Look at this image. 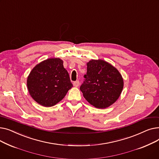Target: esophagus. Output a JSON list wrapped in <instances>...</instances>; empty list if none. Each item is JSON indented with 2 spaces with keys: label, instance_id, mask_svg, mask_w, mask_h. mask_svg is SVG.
<instances>
[{
  "label": "esophagus",
  "instance_id": "1",
  "mask_svg": "<svg viewBox=\"0 0 159 159\" xmlns=\"http://www.w3.org/2000/svg\"><path fill=\"white\" fill-rule=\"evenodd\" d=\"M73 86H74L75 87H78V86H79V84H80V82H79V80H76V81L73 82Z\"/></svg>",
  "mask_w": 159,
  "mask_h": 159
}]
</instances>
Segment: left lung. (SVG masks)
Masks as SVG:
<instances>
[{
    "instance_id": "8db88e82",
    "label": "left lung",
    "mask_w": 159,
    "mask_h": 159,
    "mask_svg": "<svg viewBox=\"0 0 159 159\" xmlns=\"http://www.w3.org/2000/svg\"><path fill=\"white\" fill-rule=\"evenodd\" d=\"M80 87L83 96L92 106L104 109L120 97L124 86L121 74L114 66L103 60H91Z\"/></svg>"
}]
</instances>
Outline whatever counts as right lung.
I'll list each match as a JSON object with an SVG mask.
<instances>
[{"mask_svg": "<svg viewBox=\"0 0 159 159\" xmlns=\"http://www.w3.org/2000/svg\"><path fill=\"white\" fill-rule=\"evenodd\" d=\"M27 87L38 104L51 107L64 98L73 84L63 61L59 58H52L33 68L28 77Z\"/></svg>", "mask_w": 159, "mask_h": 159, "instance_id": "obj_1", "label": "right lung"}]
</instances>
